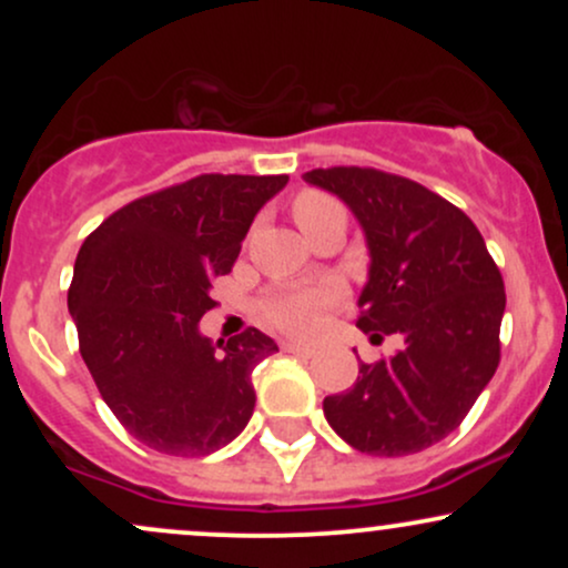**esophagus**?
I'll use <instances>...</instances> for the list:
<instances>
[{"label": "esophagus", "instance_id": "34e87169", "mask_svg": "<svg viewBox=\"0 0 568 568\" xmlns=\"http://www.w3.org/2000/svg\"><path fill=\"white\" fill-rule=\"evenodd\" d=\"M283 347V352H291V355H298V357H312L315 355V349L304 347V344H296V342H283L280 344Z\"/></svg>", "mask_w": 568, "mask_h": 568}]
</instances>
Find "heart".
Instances as JSON below:
<instances>
[{"instance_id": "1", "label": "heart", "mask_w": 568, "mask_h": 568, "mask_svg": "<svg viewBox=\"0 0 568 568\" xmlns=\"http://www.w3.org/2000/svg\"><path fill=\"white\" fill-rule=\"evenodd\" d=\"M336 202L325 194L304 192L293 202V219L298 226L321 219L323 213L336 211ZM342 291L336 285H291L280 288L264 298L262 315L272 328L283 331L291 336H312L321 328L328 310H334Z\"/></svg>"}]
</instances>
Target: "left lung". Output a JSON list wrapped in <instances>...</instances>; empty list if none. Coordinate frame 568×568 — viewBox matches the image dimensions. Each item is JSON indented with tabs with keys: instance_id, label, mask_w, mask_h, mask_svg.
Instances as JSON below:
<instances>
[{
	"instance_id": "8db88e82",
	"label": "left lung",
	"mask_w": 568,
	"mask_h": 568,
	"mask_svg": "<svg viewBox=\"0 0 568 568\" xmlns=\"http://www.w3.org/2000/svg\"><path fill=\"white\" fill-rule=\"evenodd\" d=\"M304 181L336 194L361 221L371 266L357 328L403 338L393 357L361 363L323 410L363 454L406 456L446 438L499 366L505 283L459 207L416 181L374 168H317Z\"/></svg>"
}]
</instances>
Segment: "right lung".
Wrapping results in <instances>:
<instances>
[{"instance_id":"1","label":"right lung","mask_w":568,"mask_h":568,"mask_svg":"<svg viewBox=\"0 0 568 568\" xmlns=\"http://www.w3.org/2000/svg\"><path fill=\"white\" fill-rule=\"evenodd\" d=\"M288 175L205 173L128 202L84 240L69 312L82 361L120 425L143 446L205 456L243 433L251 374L277 344L247 328L200 334L213 280L232 272L253 219Z\"/></svg>"}]
</instances>
